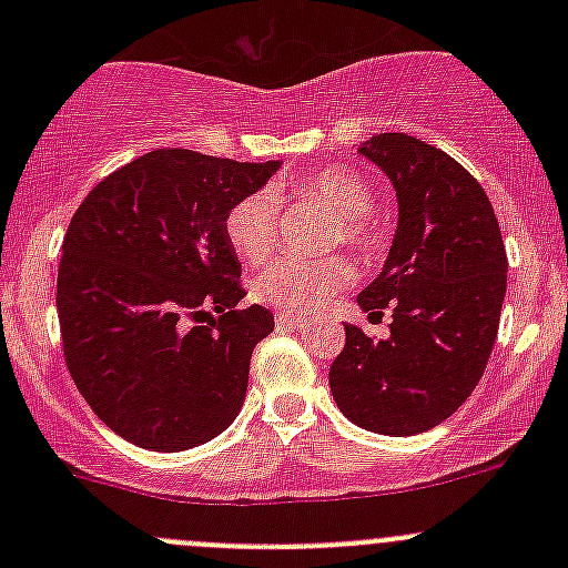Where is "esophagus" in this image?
Listing matches in <instances>:
<instances>
[{"label":"esophagus","instance_id":"obj_1","mask_svg":"<svg viewBox=\"0 0 568 568\" xmlns=\"http://www.w3.org/2000/svg\"><path fill=\"white\" fill-rule=\"evenodd\" d=\"M274 324L280 326V329H302V326H307L311 321H307L305 316H296V313H277L274 316Z\"/></svg>","mask_w":568,"mask_h":568}]
</instances>
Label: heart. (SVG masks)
Masks as SVG:
<instances>
[{
	"instance_id": "obj_1",
	"label": "heart",
	"mask_w": 568,
	"mask_h": 568,
	"mask_svg": "<svg viewBox=\"0 0 568 568\" xmlns=\"http://www.w3.org/2000/svg\"><path fill=\"white\" fill-rule=\"evenodd\" d=\"M288 189L307 200H318L326 209L341 216V227L335 242H346V247L365 257H376L387 244V231L371 209L374 192L363 175L346 168H326L316 175L291 181ZM225 233L233 252L250 263H263L274 255L280 244V216L277 200L272 192L244 194L225 216ZM352 280V266L346 257H280L274 261L252 285V294L263 305L280 311H316L335 291Z\"/></svg>"
}]
</instances>
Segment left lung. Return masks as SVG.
Returning a JSON list of instances; mask_svg holds the SVG:
<instances>
[{
    "instance_id": "1",
    "label": "left lung",
    "mask_w": 568,
    "mask_h": 568,
    "mask_svg": "<svg viewBox=\"0 0 568 568\" xmlns=\"http://www.w3.org/2000/svg\"><path fill=\"white\" fill-rule=\"evenodd\" d=\"M359 153L393 181L398 231L357 302L393 321L385 341L346 324L329 390L359 428L412 437L448 420L484 376L508 257L489 197L448 153L409 134H376Z\"/></svg>"
}]
</instances>
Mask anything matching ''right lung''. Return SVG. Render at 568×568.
I'll return each mask as SVG.
<instances>
[{
	"label": "right lung",
	"mask_w": 568,
	"mask_h": 568,
	"mask_svg": "<svg viewBox=\"0 0 568 568\" xmlns=\"http://www.w3.org/2000/svg\"><path fill=\"white\" fill-rule=\"evenodd\" d=\"M277 168L162 148L95 183L73 214L57 272L62 354L90 409L129 443L175 454L242 409L274 316L236 307L225 216Z\"/></svg>",
	"instance_id": "1"
}]
</instances>
